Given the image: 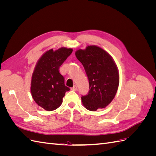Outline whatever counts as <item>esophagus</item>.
Listing matches in <instances>:
<instances>
[{
  "label": "esophagus",
  "mask_w": 156,
  "mask_h": 156,
  "mask_svg": "<svg viewBox=\"0 0 156 156\" xmlns=\"http://www.w3.org/2000/svg\"><path fill=\"white\" fill-rule=\"evenodd\" d=\"M77 89V87L76 84H75V85H73V87L72 88V90L73 91H76Z\"/></svg>",
  "instance_id": "34e87169"
}]
</instances>
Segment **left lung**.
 Returning a JSON list of instances; mask_svg holds the SVG:
<instances>
[{"label": "left lung", "instance_id": "8db88e82", "mask_svg": "<svg viewBox=\"0 0 156 156\" xmlns=\"http://www.w3.org/2000/svg\"><path fill=\"white\" fill-rule=\"evenodd\" d=\"M89 81V92L81 97L87 109L96 111L107 107L114 99L119 85V73L111 56L96 45L75 52Z\"/></svg>", "mask_w": 156, "mask_h": 156}]
</instances>
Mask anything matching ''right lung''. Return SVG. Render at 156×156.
Segmentation results:
<instances>
[{
  "mask_svg": "<svg viewBox=\"0 0 156 156\" xmlns=\"http://www.w3.org/2000/svg\"><path fill=\"white\" fill-rule=\"evenodd\" d=\"M72 49H51L41 56L32 73L30 91L35 102L45 110L51 111L58 108L62 103L66 92L64 77L59 68L72 54Z\"/></svg>",
  "mask_w": 156,
  "mask_h": 156,
  "instance_id": "right-lung-1",
  "label": "right lung"
}]
</instances>
